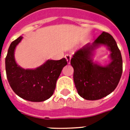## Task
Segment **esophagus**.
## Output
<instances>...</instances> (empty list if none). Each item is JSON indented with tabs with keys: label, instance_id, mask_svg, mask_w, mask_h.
Here are the masks:
<instances>
[{
	"label": "esophagus",
	"instance_id": "obj_1",
	"mask_svg": "<svg viewBox=\"0 0 130 130\" xmlns=\"http://www.w3.org/2000/svg\"><path fill=\"white\" fill-rule=\"evenodd\" d=\"M65 59H66V60H67V63L69 64V63H70V61H71V56L70 55H68V54H67V55H65Z\"/></svg>",
	"mask_w": 130,
	"mask_h": 130
}]
</instances>
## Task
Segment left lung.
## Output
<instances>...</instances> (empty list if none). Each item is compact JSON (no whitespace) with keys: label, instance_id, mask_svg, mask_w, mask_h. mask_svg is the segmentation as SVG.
<instances>
[{"label":"left lung","instance_id":"8db88e82","mask_svg":"<svg viewBox=\"0 0 130 130\" xmlns=\"http://www.w3.org/2000/svg\"><path fill=\"white\" fill-rule=\"evenodd\" d=\"M101 45H107L111 63L102 66L93 62V51ZM73 81L77 93L86 100H99L111 94L117 86L123 71L121 52L111 34L103 31L92 44L84 46L71 59Z\"/></svg>","mask_w":130,"mask_h":130}]
</instances>
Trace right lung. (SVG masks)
I'll use <instances>...</instances> for the list:
<instances>
[{
    "label": "right lung",
    "mask_w": 130,
    "mask_h": 130,
    "mask_svg": "<svg viewBox=\"0 0 130 130\" xmlns=\"http://www.w3.org/2000/svg\"><path fill=\"white\" fill-rule=\"evenodd\" d=\"M23 37L12 42L5 58V68L9 85L19 97L31 102H42L53 94L57 79L67 62L65 58L59 61L48 60L34 69H25L17 65L15 49Z\"/></svg>",
    "instance_id": "right-lung-1"
}]
</instances>
